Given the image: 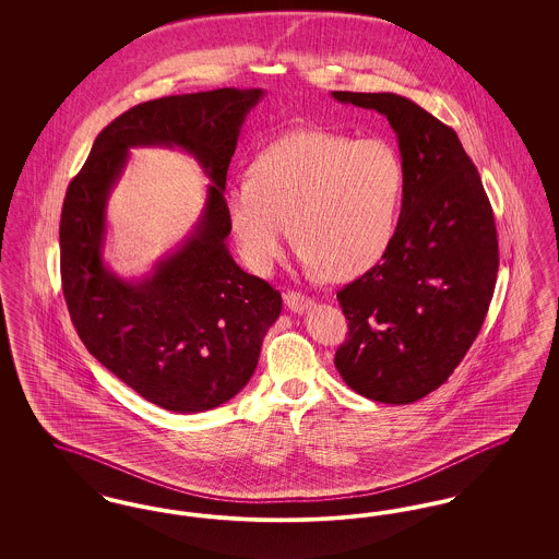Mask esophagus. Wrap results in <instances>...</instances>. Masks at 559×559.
<instances>
[{
	"instance_id": "obj_1",
	"label": "esophagus",
	"mask_w": 559,
	"mask_h": 559,
	"mask_svg": "<svg viewBox=\"0 0 559 559\" xmlns=\"http://www.w3.org/2000/svg\"><path fill=\"white\" fill-rule=\"evenodd\" d=\"M285 304H287V308L292 312H297V314H301V312H306V310H310L314 306V301L310 297H306V295L297 292L285 293Z\"/></svg>"
}]
</instances>
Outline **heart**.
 Listing matches in <instances>:
<instances>
[{
	"label": "heart",
	"instance_id": "b5f03b06",
	"mask_svg": "<svg viewBox=\"0 0 559 559\" xmlns=\"http://www.w3.org/2000/svg\"><path fill=\"white\" fill-rule=\"evenodd\" d=\"M406 194V165L388 138L301 130L276 138L226 188L240 258L270 272L289 240L314 274L349 278L390 251Z\"/></svg>",
	"mask_w": 559,
	"mask_h": 559
}]
</instances>
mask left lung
<instances>
[{
    "label": "left lung",
    "instance_id": "8db88e82",
    "mask_svg": "<svg viewBox=\"0 0 559 559\" xmlns=\"http://www.w3.org/2000/svg\"><path fill=\"white\" fill-rule=\"evenodd\" d=\"M333 98L385 115L406 165L390 251L337 292L349 331L335 367L365 399L411 404L438 390L478 337L499 272L495 215L459 135L426 108L390 92Z\"/></svg>",
    "mask_w": 559,
    "mask_h": 559
}]
</instances>
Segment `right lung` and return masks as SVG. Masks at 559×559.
Instances as JSON below:
<instances>
[{
	"instance_id": "add662e5",
	"label": "right lung",
	"mask_w": 559,
	"mask_h": 559,
	"mask_svg": "<svg viewBox=\"0 0 559 559\" xmlns=\"http://www.w3.org/2000/svg\"><path fill=\"white\" fill-rule=\"evenodd\" d=\"M262 90L219 87L126 110L98 133L60 215V276L87 352L165 411L201 413L237 396L258 367L283 299L226 249V174L240 126ZM132 145H178L214 185L195 233L142 282L102 262L106 199Z\"/></svg>"
}]
</instances>
